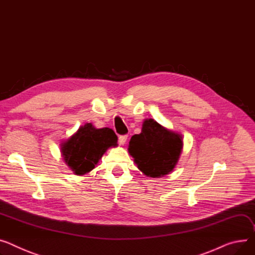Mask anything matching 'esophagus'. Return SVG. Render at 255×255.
Segmentation results:
<instances>
[{
  "label": "esophagus",
  "mask_w": 255,
  "mask_h": 255,
  "mask_svg": "<svg viewBox=\"0 0 255 255\" xmlns=\"http://www.w3.org/2000/svg\"><path fill=\"white\" fill-rule=\"evenodd\" d=\"M127 138H128L127 135H121V136L119 137V143H120L121 145H124L127 141Z\"/></svg>",
  "instance_id": "34e87169"
}]
</instances>
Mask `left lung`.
<instances>
[{
    "instance_id": "1",
    "label": "left lung",
    "mask_w": 255,
    "mask_h": 255,
    "mask_svg": "<svg viewBox=\"0 0 255 255\" xmlns=\"http://www.w3.org/2000/svg\"><path fill=\"white\" fill-rule=\"evenodd\" d=\"M183 148L182 135L145 119L141 132L131 137L128 152L139 170L151 178L170 174L178 163Z\"/></svg>"
}]
</instances>
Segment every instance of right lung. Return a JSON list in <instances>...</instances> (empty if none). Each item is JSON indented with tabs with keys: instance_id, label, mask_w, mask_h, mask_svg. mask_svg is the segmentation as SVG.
<instances>
[{
	"instance_id": "add662e5",
	"label": "right lung",
	"mask_w": 255,
	"mask_h": 255,
	"mask_svg": "<svg viewBox=\"0 0 255 255\" xmlns=\"http://www.w3.org/2000/svg\"><path fill=\"white\" fill-rule=\"evenodd\" d=\"M117 142L118 137L112 129H97L86 123L60 143V152L74 174L82 176L93 170L110 147L118 146Z\"/></svg>"
}]
</instances>
